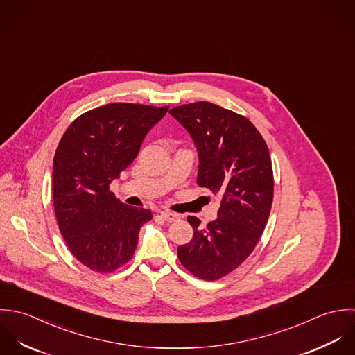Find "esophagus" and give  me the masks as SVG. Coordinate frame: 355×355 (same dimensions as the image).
<instances>
[{
	"label": "esophagus",
	"instance_id": "34e87169",
	"mask_svg": "<svg viewBox=\"0 0 355 355\" xmlns=\"http://www.w3.org/2000/svg\"><path fill=\"white\" fill-rule=\"evenodd\" d=\"M160 218L163 219V220H167V222H174V220H177L178 218H180V215L175 213H171V211H162L160 213Z\"/></svg>",
	"mask_w": 355,
	"mask_h": 355
}]
</instances>
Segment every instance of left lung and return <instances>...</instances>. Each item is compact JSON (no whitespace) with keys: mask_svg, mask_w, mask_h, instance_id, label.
I'll return each instance as SVG.
<instances>
[{"mask_svg":"<svg viewBox=\"0 0 355 355\" xmlns=\"http://www.w3.org/2000/svg\"><path fill=\"white\" fill-rule=\"evenodd\" d=\"M191 135L199 152V187L220 198L218 218L200 226L188 216L193 239L178 247L182 266L214 282L237 269L254 251L273 203L269 148L243 115L198 101L168 111Z\"/></svg>","mask_w":355,"mask_h":355,"instance_id":"8db88e82","label":"left lung"}]
</instances>
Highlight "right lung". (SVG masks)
I'll return each mask as SVG.
<instances>
[{"label":"right lung","instance_id":"1","mask_svg":"<svg viewBox=\"0 0 355 355\" xmlns=\"http://www.w3.org/2000/svg\"><path fill=\"white\" fill-rule=\"evenodd\" d=\"M168 107L112 103L78 116L53 159V205L62 236L86 268L110 273L128 263L152 213L119 202L110 184L133 163Z\"/></svg>","mask_w":355,"mask_h":355}]
</instances>
